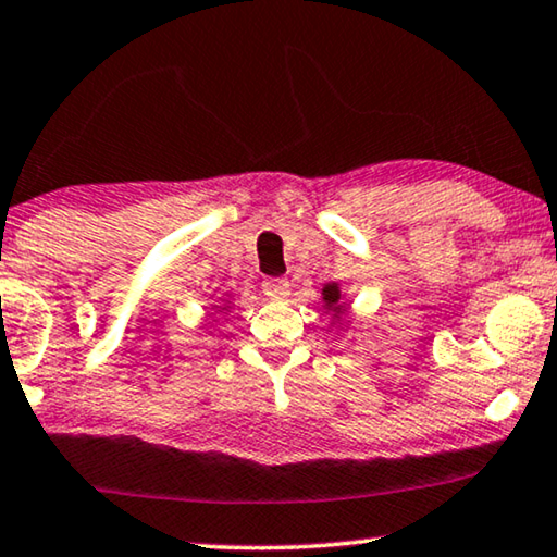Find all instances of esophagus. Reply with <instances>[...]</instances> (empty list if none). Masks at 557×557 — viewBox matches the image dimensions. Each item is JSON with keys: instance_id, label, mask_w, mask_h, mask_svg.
Masks as SVG:
<instances>
[{"instance_id": "obj_1", "label": "esophagus", "mask_w": 557, "mask_h": 557, "mask_svg": "<svg viewBox=\"0 0 557 557\" xmlns=\"http://www.w3.org/2000/svg\"><path fill=\"white\" fill-rule=\"evenodd\" d=\"M262 293L268 295L270 299H277V302H280V299L289 297V282L282 280V277H270V280H264Z\"/></svg>"}]
</instances>
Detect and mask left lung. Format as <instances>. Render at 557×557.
<instances>
[{
    "label": "left lung",
    "instance_id": "8db88e82",
    "mask_svg": "<svg viewBox=\"0 0 557 557\" xmlns=\"http://www.w3.org/2000/svg\"><path fill=\"white\" fill-rule=\"evenodd\" d=\"M322 307H324V314H330L332 326H344L349 307H347V293L339 287V282H326L322 287Z\"/></svg>",
    "mask_w": 557,
    "mask_h": 557
}]
</instances>
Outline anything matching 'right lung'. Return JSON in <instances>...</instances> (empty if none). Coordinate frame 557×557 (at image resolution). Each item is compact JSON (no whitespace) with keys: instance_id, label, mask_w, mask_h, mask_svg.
Here are the masks:
<instances>
[{"instance_id":"add662e5","label":"right lung","mask_w":557,"mask_h":557,"mask_svg":"<svg viewBox=\"0 0 557 557\" xmlns=\"http://www.w3.org/2000/svg\"><path fill=\"white\" fill-rule=\"evenodd\" d=\"M235 307V295H227V297H223V299H218V302H213L208 307V317L206 320H210V322H218L220 320V314H225V312H231Z\"/></svg>"}]
</instances>
